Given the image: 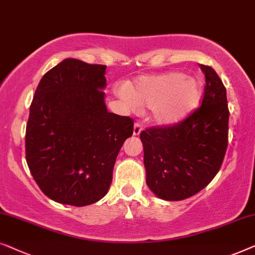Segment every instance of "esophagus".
<instances>
[{
	"instance_id": "obj_1",
	"label": "esophagus",
	"mask_w": 255,
	"mask_h": 255,
	"mask_svg": "<svg viewBox=\"0 0 255 255\" xmlns=\"http://www.w3.org/2000/svg\"><path fill=\"white\" fill-rule=\"evenodd\" d=\"M143 130V126L141 123H136L134 125V135H139V132Z\"/></svg>"
}]
</instances>
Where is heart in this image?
<instances>
[{
	"instance_id": "1",
	"label": "heart",
	"mask_w": 255,
	"mask_h": 255,
	"mask_svg": "<svg viewBox=\"0 0 255 255\" xmlns=\"http://www.w3.org/2000/svg\"><path fill=\"white\" fill-rule=\"evenodd\" d=\"M121 95L132 109L149 107L155 123L173 125L199 106L202 84L198 78L186 76L181 71H170L138 77Z\"/></svg>"
}]
</instances>
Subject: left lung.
I'll return each instance as SVG.
<instances>
[{
  "label": "left lung",
  "instance_id": "8db88e82",
  "mask_svg": "<svg viewBox=\"0 0 255 255\" xmlns=\"http://www.w3.org/2000/svg\"><path fill=\"white\" fill-rule=\"evenodd\" d=\"M200 68L206 77L201 106L177 124L149 127L139 134L146 185L163 200H185L207 187L227 152V90L213 68Z\"/></svg>",
  "mask_w": 255,
  "mask_h": 255
}]
</instances>
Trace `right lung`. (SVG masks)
Returning a JSON list of instances; mask_svg holds the SVG:
<instances>
[{"mask_svg":"<svg viewBox=\"0 0 255 255\" xmlns=\"http://www.w3.org/2000/svg\"><path fill=\"white\" fill-rule=\"evenodd\" d=\"M106 66L66 59L41 78L30 106L25 153L39 188L83 207L106 195L134 120L107 112Z\"/></svg>","mask_w":255,"mask_h":255,"instance_id":"obj_1","label":"right lung"}]
</instances>
